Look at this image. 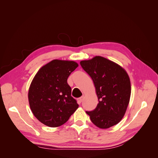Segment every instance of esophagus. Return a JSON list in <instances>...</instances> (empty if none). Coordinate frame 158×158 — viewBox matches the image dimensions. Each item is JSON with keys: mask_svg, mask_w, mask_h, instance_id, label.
<instances>
[{"mask_svg": "<svg viewBox=\"0 0 158 158\" xmlns=\"http://www.w3.org/2000/svg\"><path fill=\"white\" fill-rule=\"evenodd\" d=\"M83 99H84V97H80V98H79L78 99V103H81L82 102Z\"/></svg>", "mask_w": 158, "mask_h": 158, "instance_id": "obj_1", "label": "esophagus"}]
</instances>
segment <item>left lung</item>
I'll return each instance as SVG.
<instances>
[{
  "label": "left lung",
  "instance_id": "1",
  "mask_svg": "<svg viewBox=\"0 0 158 158\" xmlns=\"http://www.w3.org/2000/svg\"><path fill=\"white\" fill-rule=\"evenodd\" d=\"M92 78L99 103L93 111H85L100 128L117 125L124 117L130 100L131 82L126 71L117 64L97 56L80 62Z\"/></svg>",
  "mask_w": 158,
  "mask_h": 158
}]
</instances>
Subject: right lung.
Returning <instances> with one entry per match:
<instances>
[{"mask_svg": "<svg viewBox=\"0 0 158 158\" xmlns=\"http://www.w3.org/2000/svg\"><path fill=\"white\" fill-rule=\"evenodd\" d=\"M78 64L74 61L53 60L37 72L30 85L28 99L34 116L50 127L63 125L78 107L71 96L69 76Z\"/></svg>", "mask_w": 158, "mask_h": 158, "instance_id": "right-lung-1", "label": "right lung"}]
</instances>
